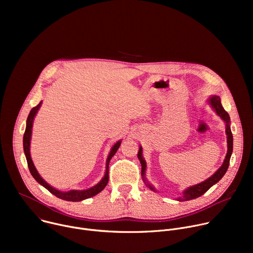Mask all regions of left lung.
I'll use <instances>...</instances> for the list:
<instances>
[{
  "label": "left lung",
  "instance_id": "obj_1",
  "mask_svg": "<svg viewBox=\"0 0 253 253\" xmlns=\"http://www.w3.org/2000/svg\"><path fill=\"white\" fill-rule=\"evenodd\" d=\"M208 104L211 106L212 109L214 110V112L217 114L225 123V133H226V138H227V153L225 156V159L222 163V165L219 167V169L216 171L213 175H211L208 179L204 180L201 183H198L196 185L190 186L188 188H186L185 190H183L181 196H179L176 198L177 201H187V200H191V199H195L197 197H200L201 195H203L210 187H212L214 184L217 183L219 180L224 176V174L226 173L228 166H229V161H230V157L232 154V150H233V136L231 133V129H230V117L228 115V113L223 109V107L221 105V100L220 97L217 95H211L208 99ZM138 159L141 163V176H142V180L143 182L145 183V185L152 190L153 192H157V190L155 189V187L153 185H151L149 183V181L146 178V161L143 157V151H142V146L140 145L139 147V151H138Z\"/></svg>",
  "mask_w": 253,
  "mask_h": 253
}]
</instances>
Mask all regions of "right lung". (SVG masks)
Wrapping results in <instances>:
<instances>
[{
    "mask_svg": "<svg viewBox=\"0 0 253 253\" xmlns=\"http://www.w3.org/2000/svg\"><path fill=\"white\" fill-rule=\"evenodd\" d=\"M42 105V101L36 106L34 107L33 109L30 111V114L28 116V119H27V123H26V130H25V133H24V137H23V146H24V153H25V156H26V159H27V162H28V167H29V170L32 174V176L35 178L36 181H37L39 184H41L42 186H44L47 190H49L52 194H54L55 196H57L58 198L60 199H63V200H67V201H82V200H85V199H88L90 197H93L95 195H97L99 192H101L105 187L106 185L108 184V180H109V162L111 160V158L115 155V153L117 152V150L119 149L120 147V144H121V141L122 140H119L117 141L114 145L112 146L109 154H108V157H107V160H106V170H105V174H104V177L100 180V181L88 188V189H84V190H69V191H61V190H58L54 187H52L50 184H48L45 180L41 177V175L39 174V172L37 171V169H36L33 161H32V158H31V153H30V145H31V137H32V128H33V123H34V119L36 117V115H37L40 107Z\"/></svg>",
    "mask_w": 253,
    "mask_h": 253,
    "instance_id": "right-lung-1",
    "label": "right lung"
}]
</instances>
